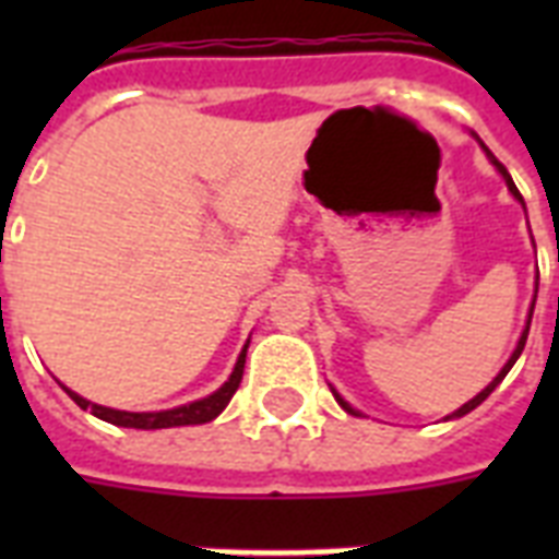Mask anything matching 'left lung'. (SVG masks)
<instances>
[{
  "mask_svg": "<svg viewBox=\"0 0 559 559\" xmlns=\"http://www.w3.org/2000/svg\"><path fill=\"white\" fill-rule=\"evenodd\" d=\"M485 151H487V147H485ZM487 156H490V159H493V165H496V168H499V174H502V177H504V182H508V188H511V193H513V197H516V200H520V202H522V193H520V191H516V186H513V179H511V174H508V170H504V165H502V162L496 159V156H493V153H490V151H487ZM531 313H534V305H531ZM528 328H531V316H528V324H525V331H522V340H520V345H516V350H513V357H511V359H508V366H504V368H502V371L496 373V380H493V382H490V385H487V389H485V391H481V394H476V397L469 400V403H464V406H461V408H459V412H452V415H450V417H461V415H467V412H473V408H476V406H478V403H485V400H487V394H490V391H493V389H496V385H499V382H502V380H504V373L511 371V368H513V362H516V359H520L522 348H525V340H528ZM333 397H336V403H340V406H342V408H345V412H348V415H359L357 408H350V406H348V403H345V400H342V397H340V394H336V391H333Z\"/></svg>",
  "mask_w": 559,
  "mask_h": 559,
  "instance_id": "8db88e82",
  "label": "left lung"
}]
</instances>
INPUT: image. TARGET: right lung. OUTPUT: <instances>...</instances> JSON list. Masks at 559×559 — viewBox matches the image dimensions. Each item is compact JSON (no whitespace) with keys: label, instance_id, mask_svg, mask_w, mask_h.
I'll return each mask as SVG.
<instances>
[{"label":"right lung","instance_id":"add662e5","mask_svg":"<svg viewBox=\"0 0 559 559\" xmlns=\"http://www.w3.org/2000/svg\"><path fill=\"white\" fill-rule=\"evenodd\" d=\"M249 348V345H246ZM246 348L243 354L237 357V366L228 377V382H223V389H217L209 397L197 400V403H188V406L179 408H168V412H118V408H107L98 406V403H90V400H83L81 394H74L69 391V397L78 403L81 408H90L92 415L100 417V420H107V424L116 426H133V429H168V426H193V424H209L214 417L228 406V400L235 397L237 385L243 380V366H246Z\"/></svg>","mask_w":559,"mask_h":559}]
</instances>
